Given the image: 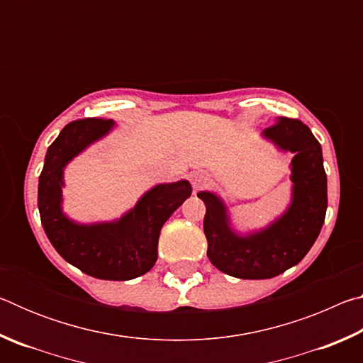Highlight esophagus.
Returning <instances> with one entry per match:
<instances>
[{"label":"esophagus","instance_id":"esophagus-1","mask_svg":"<svg viewBox=\"0 0 363 363\" xmlns=\"http://www.w3.org/2000/svg\"><path fill=\"white\" fill-rule=\"evenodd\" d=\"M190 182H192V187L194 190H200L206 187L208 184H210V176H208L206 173H201V171H199V173H194L192 176H190Z\"/></svg>","mask_w":363,"mask_h":363}]
</instances>
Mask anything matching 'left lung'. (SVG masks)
<instances>
[{
	"instance_id": "8db88e82",
	"label": "left lung",
	"mask_w": 363,
	"mask_h": 363,
	"mask_svg": "<svg viewBox=\"0 0 363 363\" xmlns=\"http://www.w3.org/2000/svg\"><path fill=\"white\" fill-rule=\"evenodd\" d=\"M264 136L280 149L296 153L291 162L293 203L284 218L266 230L242 238L227 224L223 201L210 192L199 194L206 206V255L214 267L237 279H272L296 266L317 240L327 213L322 147L309 128L301 120L279 116L264 130Z\"/></svg>"
}]
</instances>
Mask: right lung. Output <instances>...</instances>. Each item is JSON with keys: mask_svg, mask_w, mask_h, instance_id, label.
I'll use <instances>...</instances> for the list:
<instances>
[{"mask_svg": "<svg viewBox=\"0 0 363 363\" xmlns=\"http://www.w3.org/2000/svg\"><path fill=\"white\" fill-rule=\"evenodd\" d=\"M112 120L83 118L64 126L49 145L38 181V210L49 242L67 262L102 280H131L153 267L163 224L192 194L187 181L160 184L118 223L78 225L60 211L62 168L104 136Z\"/></svg>", "mask_w": 363, "mask_h": 363, "instance_id": "add662e5", "label": "right lung"}]
</instances>
